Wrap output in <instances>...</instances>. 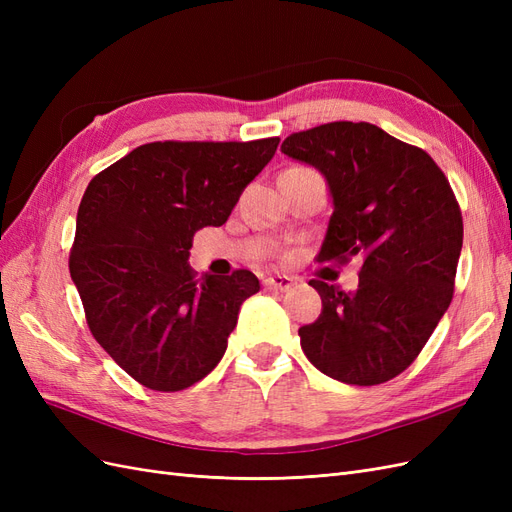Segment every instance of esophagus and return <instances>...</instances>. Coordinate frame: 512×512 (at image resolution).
<instances>
[{
	"instance_id": "34e87169",
	"label": "esophagus",
	"mask_w": 512,
	"mask_h": 512,
	"mask_svg": "<svg viewBox=\"0 0 512 512\" xmlns=\"http://www.w3.org/2000/svg\"><path fill=\"white\" fill-rule=\"evenodd\" d=\"M262 284H265L271 290L286 292V290L292 288V277H288V275H269V277H265V280H262Z\"/></svg>"
}]
</instances>
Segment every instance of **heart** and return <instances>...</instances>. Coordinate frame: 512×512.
I'll list each match as a JSON object with an SVG mask.
<instances>
[{
  "label": "heart",
  "mask_w": 512,
  "mask_h": 512,
  "mask_svg": "<svg viewBox=\"0 0 512 512\" xmlns=\"http://www.w3.org/2000/svg\"><path fill=\"white\" fill-rule=\"evenodd\" d=\"M294 170H299V166H297V168H294Z\"/></svg>",
  "instance_id": "1"
}]
</instances>
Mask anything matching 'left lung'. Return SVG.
Instances as JSON below:
<instances>
[{"instance_id":"1","label":"left lung","mask_w":512,"mask_h":512,"mask_svg":"<svg viewBox=\"0 0 512 512\" xmlns=\"http://www.w3.org/2000/svg\"><path fill=\"white\" fill-rule=\"evenodd\" d=\"M282 153L329 185L333 215L318 262L361 260L352 292L309 282L322 312L299 329L305 356L346 384L399 376L453 299L463 222L451 183L423 149L365 121L297 132Z\"/></svg>"}]
</instances>
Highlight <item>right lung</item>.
I'll return each instance as SVG.
<instances>
[{"label": "right lung", "instance_id": "obj_1", "mask_svg": "<svg viewBox=\"0 0 512 512\" xmlns=\"http://www.w3.org/2000/svg\"><path fill=\"white\" fill-rule=\"evenodd\" d=\"M277 145L149 143L89 181L70 275L91 335L147 389L203 380L224 356L243 301L260 290L245 269L196 280L188 258L194 232L228 220Z\"/></svg>", "mask_w": 512, "mask_h": 512}]
</instances>
